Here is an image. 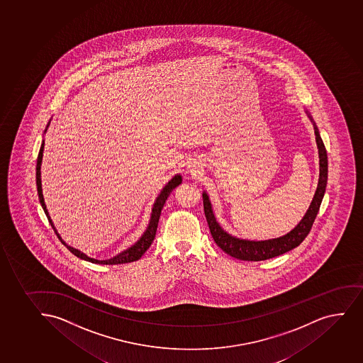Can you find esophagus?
I'll list each match as a JSON object with an SVG mask.
<instances>
[{
    "mask_svg": "<svg viewBox=\"0 0 363 363\" xmlns=\"http://www.w3.org/2000/svg\"><path fill=\"white\" fill-rule=\"evenodd\" d=\"M200 172V164L196 161H192L188 166V173L192 175H196Z\"/></svg>",
    "mask_w": 363,
    "mask_h": 363,
    "instance_id": "1",
    "label": "esophagus"
}]
</instances>
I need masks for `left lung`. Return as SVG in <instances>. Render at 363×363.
Instances as JSON below:
<instances>
[{"label":"left lung","instance_id":"8db88e82","mask_svg":"<svg viewBox=\"0 0 363 363\" xmlns=\"http://www.w3.org/2000/svg\"><path fill=\"white\" fill-rule=\"evenodd\" d=\"M305 113L310 118V121L313 122L315 135H316L318 159H320V177H318V184H317L315 196L308 206V209L305 213L304 217L294 229L291 230L289 233L281 238H270V240H264V241H250V240L235 238L233 235L226 233L225 230L219 225L214 212H213L212 203L209 201L207 192L203 191L202 194L204 216L208 223L213 240L216 241L218 246L220 247L221 250L225 252L226 255H231L233 258L240 259V260H247V262H260V260L274 258V257L287 253L293 248L299 246L313 228V221L316 219L317 213L321 206L322 199L325 196L327 179H328V160H327L325 144L322 142V138L316 123L313 121V116L310 115L308 110H305Z\"/></svg>","mask_w":363,"mask_h":363}]
</instances>
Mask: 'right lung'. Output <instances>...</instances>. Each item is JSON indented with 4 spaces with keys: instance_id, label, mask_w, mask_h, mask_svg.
Returning <instances> with one entry per match:
<instances>
[{
    "instance_id": "add662e5",
    "label": "right lung",
    "mask_w": 363,
    "mask_h": 363,
    "mask_svg": "<svg viewBox=\"0 0 363 363\" xmlns=\"http://www.w3.org/2000/svg\"><path fill=\"white\" fill-rule=\"evenodd\" d=\"M50 121L47 125L45 133L47 132V128L50 125ZM43 149H45V140H42L41 147L38 151V164H36V185H38V199H40V203H41L42 208L46 213L48 221H50V225L55 230V233H57L59 240L62 241L64 246H67V250H70L72 255H75L77 258L84 259L87 262L94 264H103V265H116V264H125L132 263L135 262L138 259L142 258V255L145 253L146 250H149V247L151 246V243L154 241L155 235H156V230H157V225H159L160 216H161V211H162L163 206L166 203L167 197L169 196V194L173 191V189L177 188L180 183H182V175L175 174L168 183L163 186L162 190L159 194V196L156 197L155 200L154 206L151 209L150 221H149V225L146 228L145 233H143L142 238H139L133 246H130V248L123 250L121 253L115 255L113 258L106 259V260H98V259L91 258L88 255L82 253L81 250H76L74 247L69 246L65 243L63 238H60L58 231L55 229L53 221L50 219V213L47 211L46 203H45V199H43V194H42V184H41V164H42V156H43Z\"/></svg>"
}]
</instances>
